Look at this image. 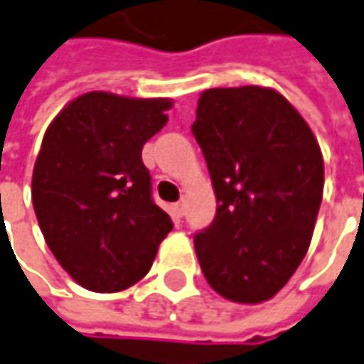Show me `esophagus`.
<instances>
[{"label": "esophagus", "instance_id": "esophagus-1", "mask_svg": "<svg viewBox=\"0 0 364 364\" xmlns=\"http://www.w3.org/2000/svg\"><path fill=\"white\" fill-rule=\"evenodd\" d=\"M184 206H186V202H184V200H180V202L174 204V212H176L178 216H182V214H184Z\"/></svg>", "mask_w": 364, "mask_h": 364}]
</instances>
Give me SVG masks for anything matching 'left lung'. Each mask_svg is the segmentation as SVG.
<instances>
[{
	"label": "left lung",
	"mask_w": 364,
	"mask_h": 364,
	"mask_svg": "<svg viewBox=\"0 0 364 364\" xmlns=\"http://www.w3.org/2000/svg\"><path fill=\"white\" fill-rule=\"evenodd\" d=\"M192 134L206 158L216 216L194 236L212 289L238 304L272 299L306 255L324 188L313 130L272 87L200 94Z\"/></svg>",
	"instance_id": "1"
}]
</instances>
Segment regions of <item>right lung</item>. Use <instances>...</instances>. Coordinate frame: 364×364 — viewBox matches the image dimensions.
Instances as JSON below:
<instances>
[{
    "label": "right lung",
    "instance_id": "1",
    "mask_svg": "<svg viewBox=\"0 0 364 364\" xmlns=\"http://www.w3.org/2000/svg\"><path fill=\"white\" fill-rule=\"evenodd\" d=\"M168 97L87 92L51 119L31 202L51 255L94 292L142 280L172 220L152 200L144 144L168 122Z\"/></svg>",
    "mask_w": 364,
    "mask_h": 364
}]
</instances>
